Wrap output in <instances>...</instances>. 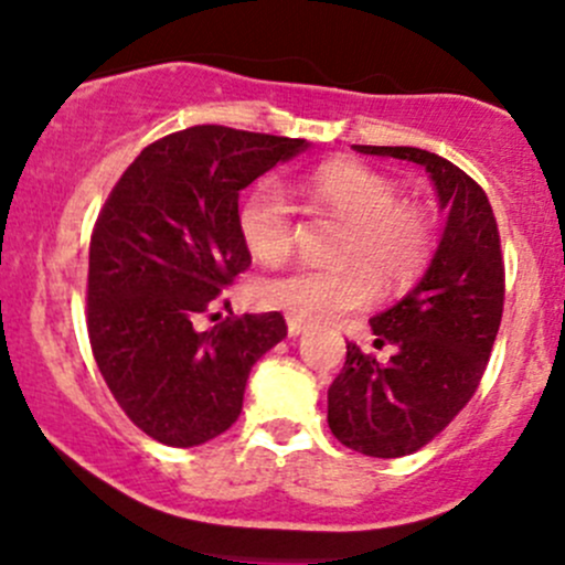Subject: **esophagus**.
Returning a JSON list of instances; mask_svg holds the SVG:
<instances>
[{"label": "esophagus", "instance_id": "esophagus-1", "mask_svg": "<svg viewBox=\"0 0 565 565\" xmlns=\"http://www.w3.org/2000/svg\"><path fill=\"white\" fill-rule=\"evenodd\" d=\"M301 332H305V323H301L299 318H288V334H290V338H299Z\"/></svg>", "mask_w": 565, "mask_h": 565}]
</instances>
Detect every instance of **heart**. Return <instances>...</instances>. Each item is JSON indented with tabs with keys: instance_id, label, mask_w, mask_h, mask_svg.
Wrapping results in <instances>:
<instances>
[{
	"instance_id": "heart-1",
	"label": "heart",
	"mask_w": 565,
	"mask_h": 565,
	"mask_svg": "<svg viewBox=\"0 0 565 565\" xmlns=\"http://www.w3.org/2000/svg\"><path fill=\"white\" fill-rule=\"evenodd\" d=\"M307 200L345 222L334 266H299L255 285V301L299 321H332L371 305L379 290L406 288L431 255V222L420 209L401 205V192L382 172L362 164H323L296 183ZM238 236L260 264H277L290 249V200L275 181L247 192L236 214Z\"/></svg>"
}]
</instances>
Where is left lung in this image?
<instances>
[{
	"label": "left lung",
	"instance_id": "8db88e82",
	"mask_svg": "<svg viewBox=\"0 0 565 565\" xmlns=\"http://www.w3.org/2000/svg\"><path fill=\"white\" fill-rule=\"evenodd\" d=\"M354 150L426 167L439 209L448 211L420 282L371 318L373 345H393V356L379 362L349 343L329 387L334 437L356 454L398 459L431 443L478 390L500 329L505 271L489 198L465 170L420 148Z\"/></svg>",
	"mask_w": 565,
	"mask_h": 565
}]
</instances>
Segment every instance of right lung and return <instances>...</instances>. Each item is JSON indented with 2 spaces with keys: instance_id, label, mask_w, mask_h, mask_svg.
<instances>
[{
  "instance_id": "add662e5",
  "label": "right lung",
  "mask_w": 565,
  "mask_h": 565,
  "mask_svg": "<svg viewBox=\"0 0 565 565\" xmlns=\"http://www.w3.org/2000/svg\"><path fill=\"white\" fill-rule=\"evenodd\" d=\"M305 139L192 126L128 164L90 238L87 332L128 420L156 443L194 448L242 415L255 362L288 334L280 312H244L209 332L194 318L253 258L238 236V194Z\"/></svg>"
}]
</instances>
